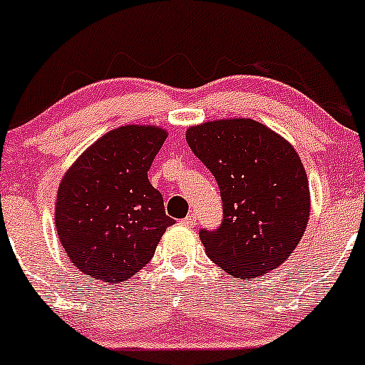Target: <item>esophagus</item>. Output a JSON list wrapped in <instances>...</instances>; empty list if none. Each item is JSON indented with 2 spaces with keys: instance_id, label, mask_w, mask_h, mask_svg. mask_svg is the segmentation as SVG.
Masks as SVG:
<instances>
[{
  "instance_id": "34e87169",
  "label": "esophagus",
  "mask_w": 365,
  "mask_h": 365,
  "mask_svg": "<svg viewBox=\"0 0 365 365\" xmlns=\"http://www.w3.org/2000/svg\"><path fill=\"white\" fill-rule=\"evenodd\" d=\"M182 223L185 226H194L197 223V216L194 215V212H190V215H188L187 217H183Z\"/></svg>"
}]
</instances>
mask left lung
Here are the masks:
<instances>
[{"label":"left lung","instance_id":"8db88e82","mask_svg":"<svg viewBox=\"0 0 365 365\" xmlns=\"http://www.w3.org/2000/svg\"><path fill=\"white\" fill-rule=\"evenodd\" d=\"M185 137L223 200L220 228L200 230L209 259L242 279L282 266L311 215L307 173L293 145L250 118L206 121L188 127Z\"/></svg>","mask_w":365,"mask_h":365}]
</instances>
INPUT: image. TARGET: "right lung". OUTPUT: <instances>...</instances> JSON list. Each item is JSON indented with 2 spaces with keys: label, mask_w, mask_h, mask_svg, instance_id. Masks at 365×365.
Here are the masks:
<instances>
[{
  "label": "right lung",
  "mask_w": 365,
  "mask_h": 365,
  "mask_svg": "<svg viewBox=\"0 0 365 365\" xmlns=\"http://www.w3.org/2000/svg\"><path fill=\"white\" fill-rule=\"evenodd\" d=\"M166 137L156 125H123L99 137L66 170L54 223L66 255L83 274L106 283L132 278L175 223L148 178Z\"/></svg>",
  "instance_id": "1"
}]
</instances>
